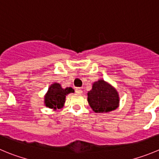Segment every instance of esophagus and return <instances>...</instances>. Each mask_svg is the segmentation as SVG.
I'll list each match as a JSON object with an SVG mask.
<instances>
[{"label":"esophagus","mask_w":159,"mask_h":159,"mask_svg":"<svg viewBox=\"0 0 159 159\" xmlns=\"http://www.w3.org/2000/svg\"><path fill=\"white\" fill-rule=\"evenodd\" d=\"M75 92L78 94H81L82 93V90H81V88H76L75 89Z\"/></svg>","instance_id":"34e87169"}]
</instances>
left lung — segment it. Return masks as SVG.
Instances as JSON below:
<instances>
[{
    "instance_id": "obj_1",
    "label": "left lung",
    "mask_w": 159,
    "mask_h": 159,
    "mask_svg": "<svg viewBox=\"0 0 159 159\" xmlns=\"http://www.w3.org/2000/svg\"><path fill=\"white\" fill-rule=\"evenodd\" d=\"M88 102L95 112H107L117 108L119 95L114 88L103 80L96 81L88 92Z\"/></svg>"
}]
</instances>
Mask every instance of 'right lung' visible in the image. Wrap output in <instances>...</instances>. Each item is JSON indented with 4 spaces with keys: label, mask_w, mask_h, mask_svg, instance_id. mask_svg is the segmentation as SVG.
I'll list each match as a JSON object with an SVG mask.
<instances>
[{
    "label": "right lung",
    "mask_w": 159,
    "mask_h": 159,
    "mask_svg": "<svg viewBox=\"0 0 159 159\" xmlns=\"http://www.w3.org/2000/svg\"><path fill=\"white\" fill-rule=\"evenodd\" d=\"M73 92V89L70 87L64 89L58 83L53 84L50 87L48 92L45 96L46 106L47 107L53 108V109L62 108L65 102L66 95Z\"/></svg>",
    "instance_id": "obj_1"
}]
</instances>
